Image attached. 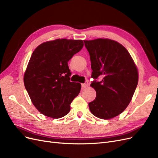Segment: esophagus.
Instances as JSON below:
<instances>
[{
	"mask_svg": "<svg viewBox=\"0 0 158 158\" xmlns=\"http://www.w3.org/2000/svg\"><path fill=\"white\" fill-rule=\"evenodd\" d=\"M81 86H82V88H87V87L89 86V83H88V81H86L85 83H83V84L81 85Z\"/></svg>",
	"mask_w": 158,
	"mask_h": 158,
	"instance_id": "34e87169",
	"label": "esophagus"
}]
</instances>
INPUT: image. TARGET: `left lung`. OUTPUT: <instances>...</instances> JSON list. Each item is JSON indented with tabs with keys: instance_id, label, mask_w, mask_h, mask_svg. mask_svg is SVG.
Returning <instances> with one entry per match:
<instances>
[{
	"instance_id": "obj_1",
	"label": "left lung",
	"mask_w": 158,
	"mask_h": 158,
	"mask_svg": "<svg viewBox=\"0 0 158 158\" xmlns=\"http://www.w3.org/2000/svg\"><path fill=\"white\" fill-rule=\"evenodd\" d=\"M91 62V86L96 98L89 103L91 113L101 119H110L121 114L131 101L138 82L137 67L123 45L114 40L98 38L84 40Z\"/></svg>"
}]
</instances>
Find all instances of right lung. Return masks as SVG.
<instances>
[{
	"instance_id": "right-lung-1",
	"label": "right lung",
	"mask_w": 158,
	"mask_h": 158,
	"mask_svg": "<svg viewBox=\"0 0 158 158\" xmlns=\"http://www.w3.org/2000/svg\"><path fill=\"white\" fill-rule=\"evenodd\" d=\"M81 40L57 39L35 49L24 75V86L38 110L52 118L70 111L81 85L70 81L68 62L83 47Z\"/></svg>"
}]
</instances>
